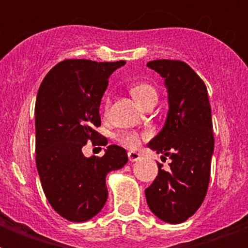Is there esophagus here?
<instances>
[{"label":"esophagus","instance_id":"1","mask_svg":"<svg viewBox=\"0 0 248 248\" xmlns=\"http://www.w3.org/2000/svg\"><path fill=\"white\" fill-rule=\"evenodd\" d=\"M128 159H130V162H135V161H139L140 159V155L138 152H128L127 153Z\"/></svg>","mask_w":248,"mask_h":248}]
</instances>
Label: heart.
<instances>
[{
    "instance_id": "heart-1",
    "label": "heart",
    "mask_w": 248,
    "mask_h": 248,
    "mask_svg": "<svg viewBox=\"0 0 248 248\" xmlns=\"http://www.w3.org/2000/svg\"><path fill=\"white\" fill-rule=\"evenodd\" d=\"M130 93L134 96L138 104L143 107L147 101L152 100V99H157V91L151 83L147 82H140L135 83L130 87ZM109 108V100L107 99L104 103V110L107 112ZM145 135H140L135 131H124L121 132L120 135L117 136V140L120 141L124 147L130 148V149H134V148H138L140 145V141Z\"/></svg>"
}]
</instances>
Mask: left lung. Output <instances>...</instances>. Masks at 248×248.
I'll use <instances>...</instances> for the list:
<instances>
[{
  "label": "left lung",
  "mask_w": 248,
  "mask_h": 248,
  "mask_svg": "<svg viewBox=\"0 0 248 248\" xmlns=\"http://www.w3.org/2000/svg\"><path fill=\"white\" fill-rule=\"evenodd\" d=\"M147 65L161 75L169 93L166 124L148 147L171 162L169 171L158 163V175L145 197L158 219L180 224L200 208L210 183L215 140L207 87L180 60H153Z\"/></svg>",
  "instance_id": "left-lung-1"
}]
</instances>
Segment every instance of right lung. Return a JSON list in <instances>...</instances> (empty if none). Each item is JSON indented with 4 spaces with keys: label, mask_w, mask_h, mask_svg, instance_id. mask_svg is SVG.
Returning <instances> with one entry per match:
<instances>
[{
    "label": "right lung",
    "mask_w": 248,
    "mask_h": 248,
    "mask_svg": "<svg viewBox=\"0 0 248 248\" xmlns=\"http://www.w3.org/2000/svg\"><path fill=\"white\" fill-rule=\"evenodd\" d=\"M124 60L97 63L67 59L48 72L36 100V165L48 203L62 217L82 223L100 212L108 198L107 173L122 169L127 153L109 145L103 157H85L89 140L107 145L100 122L108 78Z\"/></svg>",
    "instance_id": "right-lung-1"
}]
</instances>
